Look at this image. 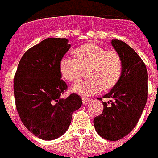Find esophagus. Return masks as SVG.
<instances>
[{
	"label": "esophagus",
	"mask_w": 158,
	"mask_h": 158,
	"mask_svg": "<svg viewBox=\"0 0 158 158\" xmlns=\"http://www.w3.org/2000/svg\"><path fill=\"white\" fill-rule=\"evenodd\" d=\"M91 102V100L89 98H83V104L84 105H88Z\"/></svg>",
	"instance_id": "esophagus-1"
}]
</instances>
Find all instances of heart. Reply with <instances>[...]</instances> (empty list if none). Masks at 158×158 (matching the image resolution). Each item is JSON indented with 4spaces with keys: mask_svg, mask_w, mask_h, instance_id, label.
Listing matches in <instances>:
<instances>
[{
    "mask_svg": "<svg viewBox=\"0 0 158 158\" xmlns=\"http://www.w3.org/2000/svg\"><path fill=\"white\" fill-rule=\"evenodd\" d=\"M74 58L62 57L59 69L61 76L70 84H76L87 70L89 79L74 85L72 91L84 98L98 94L104 89L115 86L123 70L120 55L115 51H106L95 43L82 45L74 50Z\"/></svg>",
    "mask_w": 158,
    "mask_h": 158,
    "instance_id": "heart-1",
    "label": "heart"
}]
</instances>
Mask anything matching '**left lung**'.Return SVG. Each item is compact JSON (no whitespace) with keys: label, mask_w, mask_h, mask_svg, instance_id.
Here are the masks:
<instances>
[{"label":"left lung","mask_w":158,"mask_h":158,"mask_svg":"<svg viewBox=\"0 0 158 158\" xmlns=\"http://www.w3.org/2000/svg\"><path fill=\"white\" fill-rule=\"evenodd\" d=\"M111 45L122 58V74L103 97L113 99L111 105L102 102L103 111L94 118V125L102 138L116 141L131 132L142 115L148 98V72L142 59L128 44L114 39Z\"/></svg>","instance_id":"obj_1"}]
</instances>
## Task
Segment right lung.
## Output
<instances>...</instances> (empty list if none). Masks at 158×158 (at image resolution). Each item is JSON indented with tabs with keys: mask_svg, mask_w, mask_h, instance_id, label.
<instances>
[{
	"mask_svg": "<svg viewBox=\"0 0 158 158\" xmlns=\"http://www.w3.org/2000/svg\"><path fill=\"white\" fill-rule=\"evenodd\" d=\"M66 38H49L28 49L19 63L14 79L16 109L32 134L43 140L60 137L82 106L76 94L61 98L67 84L61 79L60 60L70 45Z\"/></svg>",
	"mask_w": 158,
	"mask_h": 158,
	"instance_id": "right-lung-1",
	"label": "right lung"
}]
</instances>
